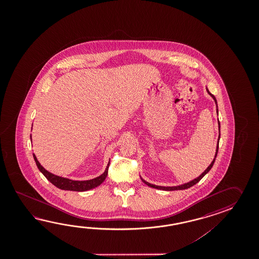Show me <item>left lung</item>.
I'll list each match as a JSON object with an SVG mask.
<instances>
[{
	"instance_id": "1",
	"label": "left lung",
	"mask_w": 259,
	"mask_h": 259,
	"mask_svg": "<svg viewBox=\"0 0 259 259\" xmlns=\"http://www.w3.org/2000/svg\"><path fill=\"white\" fill-rule=\"evenodd\" d=\"M207 93L212 96V98L214 99V101H215V104H217V100H215V97L212 94H210L209 91L207 90ZM217 106H218V104H217ZM219 112V110L217 109V113ZM219 128H220V121H219ZM220 136H219V142H220ZM218 151H219V143H218V146H217V151H215V158H214V160L212 161V163L210 164L209 166L205 169V170L200 175V176L197 178V179H194L193 181H192V182H188V183H185V184H182V185H180V186H174V187H163V186H157V185H154V184H151V183H149V182H145L144 180H143L142 179V181H143V182H144L146 185H148V186H150V187L152 188H155V189H159V190H164V191H177V190H185V189H188V188L192 187V186H193L194 184H196L197 182H200L201 180H202V178L208 172V171L212 168V166H213V165H214V163H215V157H217V154H218Z\"/></svg>"
}]
</instances>
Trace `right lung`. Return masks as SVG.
Wrapping results in <instances>:
<instances>
[{"label":"right lung","mask_w":259,"mask_h":259,"mask_svg":"<svg viewBox=\"0 0 259 259\" xmlns=\"http://www.w3.org/2000/svg\"><path fill=\"white\" fill-rule=\"evenodd\" d=\"M33 157L39 171L44 174V177L51 183H53L55 185V187L59 188L61 190L75 191V192H84V191H88V190L99 186L100 184L105 181V178L107 176L108 167H109V164H110V162H109L108 165L106 166V168H105V172L101 176L97 177V178L93 179V180H90V181L78 182V181H72L69 179H65V178H62V177L56 176V175L50 173L46 169H44V167L40 165L39 161L36 158L35 154H33Z\"/></svg>","instance_id":"add662e5"}]
</instances>
